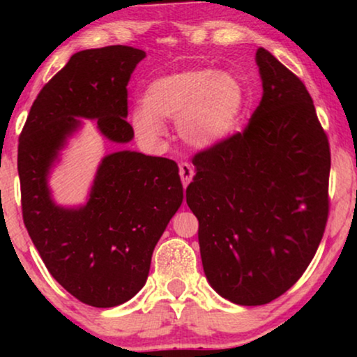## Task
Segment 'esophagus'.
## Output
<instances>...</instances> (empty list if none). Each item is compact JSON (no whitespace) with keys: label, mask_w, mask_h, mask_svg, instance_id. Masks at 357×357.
<instances>
[{"label":"esophagus","mask_w":357,"mask_h":357,"mask_svg":"<svg viewBox=\"0 0 357 357\" xmlns=\"http://www.w3.org/2000/svg\"><path fill=\"white\" fill-rule=\"evenodd\" d=\"M178 172H180V178H182L183 187H188V183L192 182V178H193V175H195L193 165L188 164V162H180Z\"/></svg>","instance_id":"obj_1"}]
</instances>
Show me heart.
<instances>
[{"label":"heart","mask_w":357,"mask_h":357,"mask_svg":"<svg viewBox=\"0 0 357 357\" xmlns=\"http://www.w3.org/2000/svg\"><path fill=\"white\" fill-rule=\"evenodd\" d=\"M245 105L241 81L229 73L187 70L158 77L143 94V109L131 121L141 138L154 143L165 133L162 121L177 120L180 139L208 151L229 138Z\"/></svg>","instance_id":"heart-1"}]
</instances>
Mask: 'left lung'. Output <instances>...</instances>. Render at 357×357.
Returning a JSON list of instances; mask_svg holds the SVG:
<instances>
[{
    "label": "left lung",
    "mask_w": 357,
    "mask_h": 357,
    "mask_svg": "<svg viewBox=\"0 0 357 357\" xmlns=\"http://www.w3.org/2000/svg\"><path fill=\"white\" fill-rule=\"evenodd\" d=\"M260 105L242 133L195 154L187 204L203 270L238 305L275 301L304 275L328 219L330 144L304 82L257 50Z\"/></svg>",
    "instance_id": "left-lung-1"
}]
</instances>
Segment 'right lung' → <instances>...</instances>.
<instances>
[{
    "label": "right lung",
    "instance_id": "obj_1",
    "mask_svg": "<svg viewBox=\"0 0 357 357\" xmlns=\"http://www.w3.org/2000/svg\"><path fill=\"white\" fill-rule=\"evenodd\" d=\"M143 50L126 45L75 53L33 100L19 136L22 218L50 275L82 304L115 307L144 286L154 247L183 199L178 165L119 151L102 159L84 206L55 204L48 174L81 119L114 143L133 139L128 81Z\"/></svg>",
    "mask_w": 357,
    "mask_h": 357
}]
</instances>
